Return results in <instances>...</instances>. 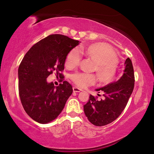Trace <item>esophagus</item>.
Here are the masks:
<instances>
[{"instance_id": "1", "label": "esophagus", "mask_w": 154, "mask_h": 154, "mask_svg": "<svg viewBox=\"0 0 154 154\" xmlns=\"http://www.w3.org/2000/svg\"><path fill=\"white\" fill-rule=\"evenodd\" d=\"M72 90H73V92H80L81 91H82V89H80V88H78L77 87L72 88Z\"/></svg>"}]
</instances>
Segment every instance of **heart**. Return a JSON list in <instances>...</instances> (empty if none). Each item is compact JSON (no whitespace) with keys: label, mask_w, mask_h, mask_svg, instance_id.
I'll list each match as a JSON object with an SVG mask.
<instances>
[{"label":"heart","mask_w":154,"mask_h":154,"mask_svg":"<svg viewBox=\"0 0 154 154\" xmlns=\"http://www.w3.org/2000/svg\"><path fill=\"white\" fill-rule=\"evenodd\" d=\"M87 55L95 62L94 70L96 72L99 82L107 85L116 79L117 71V58L116 52L107 44L96 43L91 44L85 49ZM82 60V54L79 49H73L68 54L65 65L69 69H74L79 66ZM71 80L80 88H86L94 84L97 77L94 74L76 73L71 76Z\"/></svg>","instance_id":"b5f03b06"}]
</instances>
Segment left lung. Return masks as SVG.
Wrapping results in <instances>:
<instances>
[{
	"instance_id": "1",
	"label": "left lung",
	"mask_w": 154,
	"mask_h": 154,
	"mask_svg": "<svg viewBox=\"0 0 154 154\" xmlns=\"http://www.w3.org/2000/svg\"><path fill=\"white\" fill-rule=\"evenodd\" d=\"M125 70L122 77L96 91H103L104 98L90 96L83 106L88 120L96 126H103L113 122L120 116L126 107L134 86V69L131 60L125 61ZM100 93V92H99Z\"/></svg>"
}]
</instances>
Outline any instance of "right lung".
<instances>
[{
	"mask_svg": "<svg viewBox=\"0 0 154 154\" xmlns=\"http://www.w3.org/2000/svg\"><path fill=\"white\" fill-rule=\"evenodd\" d=\"M79 42L64 35H49L35 44L21 62L18 69L21 103L28 116L38 123L55 119L72 94V85L66 81L54 86L46 79L55 72L63 81L65 60Z\"/></svg>",
	"mask_w": 154,
	"mask_h": 154,
	"instance_id": "add662e5",
	"label": "right lung"
}]
</instances>
